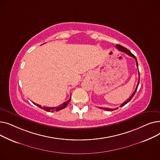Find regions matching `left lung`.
Returning <instances> with one entry per match:
<instances>
[{"label":"left lung","instance_id":"8db88e82","mask_svg":"<svg viewBox=\"0 0 160 160\" xmlns=\"http://www.w3.org/2000/svg\"><path fill=\"white\" fill-rule=\"evenodd\" d=\"M115 47H116V48H118V50H119L120 51H122V52H125L126 54H127L128 56H132V57H133L134 59H135L136 60V65H137V67H138V61H137V58H136V57L134 56L130 51V50H128V49H127V48H126L125 47H122V46H121V45H118V44H117L116 45H115ZM139 70V69H138ZM139 80H138V85H137V86H136V89H135V91H133V93H132V95L129 97V98L128 99H127V100H126V101H124L120 106L121 107H122V106H124L125 104H127L128 102H129L130 101V100L133 98V97L134 96V95H135V93H136V91H137V89H138V86H139ZM100 109H102V110H106V111H113V110H117V109H118V108H113V109H111V108H102V107H100Z\"/></svg>","mask_w":160,"mask_h":160}]
</instances>
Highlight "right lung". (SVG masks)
Masks as SVG:
<instances>
[{"label":"right lung","mask_w":160,"mask_h":160,"mask_svg":"<svg viewBox=\"0 0 160 160\" xmlns=\"http://www.w3.org/2000/svg\"><path fill=\"white\" fill-rule=\"evenodd\" d=\"M71 97L70 98L67 100V101L63 102V104H60V106H58L57 107H46V106H43L42 107L41 105L39 104H36L34 102H33V104H34L35 105L38 106L39 108L43 109V110L47 111V112H58V111H60L61 110H62V109H64L67 105H68V104L71 101Z\"/></svg>","instance_id":"obj_1"}]
</instances>
